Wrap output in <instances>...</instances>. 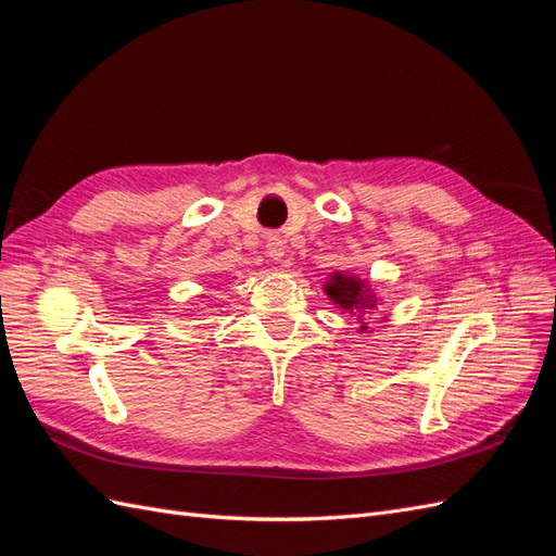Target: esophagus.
I'll return each instance as SVG.
<instances>
[{"label":"esophagus","mask_w":556,"mask_h":556,"mask_svg":"<svg viewBox=\"0 0 556 556\" xmlns=\"http://www.w3.org/2000/svg\"><path fill=\"white\" fill-rule=\"evenodd\" d=\"M266 255L271 260H280L285 255V243L280 237H271L266 241Z\"/></svg>","instance_id":"obj_1"}]
</instances>
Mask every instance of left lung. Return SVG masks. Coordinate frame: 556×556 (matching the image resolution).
Here are the masks:
<instances>
[{
    "label": "left lung",
    "mask_w": 556,
    "mask_h": 556,
    "mask_svg": "<svg viewBox=\"0 0 556 556\" xmlns=\"http://www.w3.org/2000/svg\"><path fill=\"white\" fill-rule=\"evenodd\" d=\"M327 294L341 308H345L350 313H359V315L371 311L376 304L374 294H368L364 282H359L357 278H350V276H333V282L327 285ZM362 329H366V327H362Z\"/></svg>",
    "instance_id": "left-lung-1"
}]
</instances>
